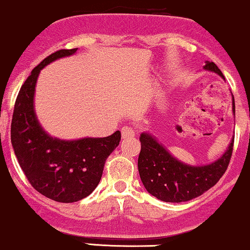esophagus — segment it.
<instances>
[{"instance_id":"esophagus-1","label":"esophagus","mask_w":250,"mask_h":250,"mask_svg":"<svg viewBox=\"0 0 250 250\" xmlns=\"http://www.w3.org/2000/svg\"><path fill=\"white\" fill-rule=\"evenodd\" d=\"M134 134H136V132H134L133 128L128 127V126H124V127L122 128L123 139H127V138L134 137Z\"/></svg>"}]
</instances>
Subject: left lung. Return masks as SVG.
<instances>
[{
	"mask_svg": "<svg viewBox=\"0 0 250 250\" xmlns=\"http://www.w3.org/2000/svg\"><path fill=\"white\" fill-rule=\"evenodd\" d=\"M207 71L224 78L221 70L213 62H206ZM233 114L235 118V102L231 95ZM142 143L138 171L146 190L165 202H184L204 194L224 175L230 161L234 137L224 154L219 159L206 165H189L173 157L163 144L148 132L139 137Z\"/></svg>",
	"mask_w": 250,
	"mask_h": 250,
	"instance_id": "obj_1",
	"label": "left lung"
}]
</instances>
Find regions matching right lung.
<instances>
[{"label": "right lung", "instance_id": "obj_1", "mask_svg": "<svg viewBox=\"0 0 250 250\" xmlns=\"http://www.w3.org/2000/svg\"><path fill=\"white\" fill-rule=\"evenodd\" d=\"M63 49L41 62L21 87L11 120V144L19 164L37 192L57 202H76L95 190L105 160L119 145L120 131L104 138L64 140L51 137L35 111V90L41 70L76 54Z\"/></svg>", "mask_w": 250, "mask_h": 250}]
</instances>
